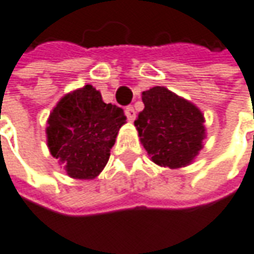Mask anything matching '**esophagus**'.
Segmentation results:
<instances>
[{
    "label": "esophagus",
    "mask_w": 254,
    "mask_h": 254,
    "mask_svg": "<svg viewBox=\"0 0 254 254\" xmlns=\"http://www.w3.org/2000/svg\"><path fill=\"white\" fill-rule=\"evenodd\" d=\"M126 116H127V119L132 122L134 119H135V110H134V107L132 106H127L126 107Z\"/></svg>",
    "instance_id": "34e87169"
}]
</instances>
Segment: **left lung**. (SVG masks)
I'll list each match as a JSON object with an SVG mask.
<instances>
[{
	"label": "left lung",
	"instance_id": "obj_1",
	"mask_svg": "<svg viewBox=\"0 0 254 254\" xmlns=\"http://www.w3.org/2000/svg\"><path fill=\"white\" fill-rule=\"evenodd\" d=\"M142 102L145 107L134 126L151 159L171 169L187 166L205 138L200 109L165 86L142 92Z\"/></svg>",
	"mask_w": 254,
	"mask_h": 254
}]
</instances>
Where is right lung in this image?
<instances>
[{"mask_svg": "<svg viewBox=\"0 0 254 254\" xmlns=\"http://www.w3.org/2000/svg\"><path fill=\"white\" fill-rule=\"evenodd\" d=\"M123 109L105 103L92 85L64 98L47 120V145L69 178L95 179L106 166L120 127Z\"/></svg>", "mask_w": 254, "mask_h": 254, "instance_id": "obj_1", "label": "right lung"}]
</instances>
